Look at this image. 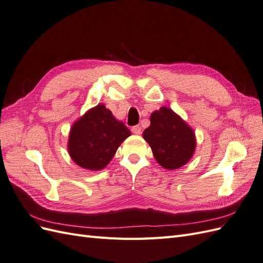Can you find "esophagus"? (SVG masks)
<instances>
[{
    "mask_svg": "<svg viewBox=\"0 0 263 263\" xmlns=\"http://www.w3.org/2000/svg\"><path fill=\"white\" fill-rule=\"evenodd\" d=\"M132 133L135 134V135H140L141 134V128L139 125H136V126H133L132 127Z\"/></svg>",
    "mask_w": 263,
    "mask_h": 263,
    "instance_id": "34e87169",
    "label": "esophagus"
}]
</instances>
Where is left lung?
I'll use <instances>...</instances> for the list:
<instances>
[{"label": "left lung", "instance_id": "8db88e82", "mask_svg": "<svg viewBox=\"0 0 263 263\" xmlns=\"http://www.w3.org/2000/svg\"><path fill=\"white\" fill-rule=\"evenodd\" d=\"M159 164L168 170L185 164L195 150V135L172 109L161 107L150 116V126L142 134Z\"/></svg>", "mask_w": 263, "mask_h": 263}]
</instances>
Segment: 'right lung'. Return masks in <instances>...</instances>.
<instances>
[{"instance_id": "add662e5", "label": "right lung", "mask_w": 263, "mask_h": 263, "mask_svg": "<svg viewBox=\"0 0 263 263\" xmlns=\"http://www.w3.org/2000/svg\"><path fill=\"white\" fill-rule=\"evenodd\" d=\"M130 132L103 104H99L77 121L70 132L69 154L87 170H101L112 160L117 148Z\"/></svg>"}]
</instances>
